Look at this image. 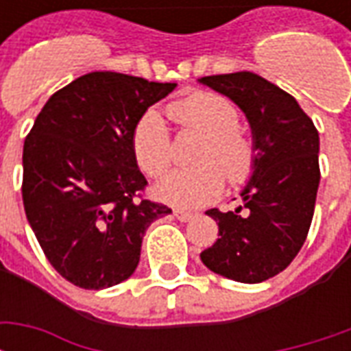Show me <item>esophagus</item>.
I'll list each match as a JSON object with an SVG mask.
<instances>
[{
  "label": "esophagus",
  "instance_id": "esophagus-1",
  "mask_svg": "<svg viewBox=\"0 0 351 351\" xmlns=\"http://www.w3.org/2000/svg\"><path fill=\"white\" fill-rule=\"evenodd\" d=\"M175 216H176V220H180V221H190L191 218H193V214L188 213V210H175Z\"/></svg>",
  "mask_w": 351,
  "mask_h": 351
}]
</instances>
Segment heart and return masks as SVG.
I'll return each instance as SVG.
<instances>
[{
	"instance_id": "heart-1",
	"label": "heart",
	"mask_w": 351,
	"mask_h": 351,
	"mask_svg": "<svg viewBox=\"0 0 351 351\" xmlns=\"http://www.w3.org/2000/svg\"><path fill=\"white\" fill-rule=\"evenodd\" d=\"M169 116L180 128L203 133L195 154L197 165L171 171L156 184V195L169 205L201 206L231 184L248 180L256 169V143L241 123L233 101L214 92H195L169 105ZM131 152L143 173L163 175L173 160L171 138L158 110H146L131 133Z\"/></svg>"
}]
</instances>
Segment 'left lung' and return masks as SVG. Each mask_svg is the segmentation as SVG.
<instances>
[{
	"instance_id": "obj_1",
	"label": "left lung",
	"mask_w": 351,
	"mask_h": 351,
	"mask_svg": "<svg viewBox=\"0 0 351 351\" xmlns=\"http://www.w3.org/2000/svg\"><path fill=\"white\" fill-rule=\"evenodd\" d=\"M199 82L243 108L256 143V169L241 191L244 214L243 206L206 210L218 223V239L201 252V261L229 280L258 284L284 271L306 241L319 186V135L293 95L256 73Z\"/></svg>"
}]
</instances>
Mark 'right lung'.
<instances>
[{"instance_id":"obj_1","label":"right lung","mask_w":351,"mask_h":351,"mask_svg":"<svg viewBox=\"0 0 351 351\" xmlns=\"http://www.w3.org/2000/svg\"><path fill=\"white\" fill-rule=\"evenodd\" d=\"M95 71L58 90L24 141L22 199L45 256L73 286L103 289L135 272L143 235L171 208L146 199L131 133L175 90Z\"/></svg>"}]
</instances>
